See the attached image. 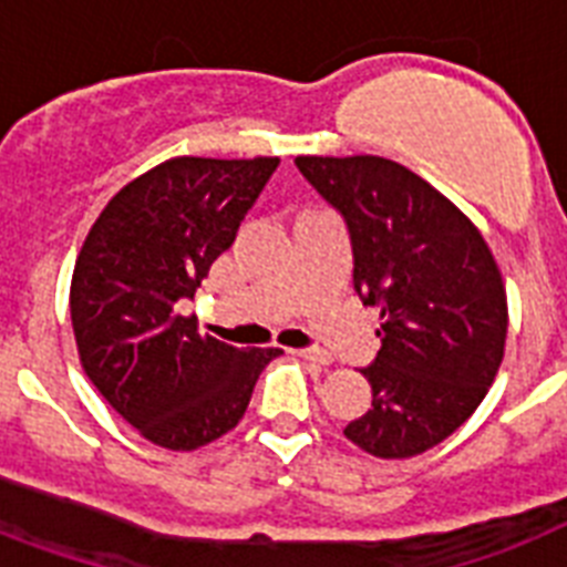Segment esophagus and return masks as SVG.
I'll list each match as a JSON object with an SVG mask.
<instances>
[{"label":"esophagus","mask_w":567,"mask_h":567,"mask_svg":"<svg viewBox=\"0 0 567 567\" xmlns=\"http://www.w3.org/2000/svg\"><path fill=\"white\" fill-rule=\"evenodd\" d=\"M297 354L302 357V360H311V363H317V365L331 363V354H328V351H322V349H299Z\"/></svg>","instance_id":"34e87169"}]
</instances>
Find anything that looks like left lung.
I'll return each mask as SVG.
<instances>
[{
    "label": "left lung",
    "mask_w": 567,
    "mask_h": 567,
    "mask_svg": "<svg viewBox=\"0 0 567 567\" xmlns=\"http://www.w3.org/2000/svg\"><path fill=\"white\" fill-rule=\"evenodd\" d=\"M293 164L346 218L354 291L380 306L363 369L372 409L346 437L374 458H412L453 435L498 374L507 293L478 227L406 166L378 155Z\"/></svg>",
    "instance_id": "8db88e82"
}]
</instances>
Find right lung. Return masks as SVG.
Returning <instances> with one entry per match:
<instances>
[{
  "label": "right lung",
  "mask_w": 567,
  "mask_h": 567,
  "mask_svg": "<svg viewBox=\"0 0 567 567\" xmlns=\"http://www.w3.org/2000/svg\"><path fill=\"white\" fill-rule=\"evenodd\" d=\"M279 158H169L130 181L83 241L71 326L97 392L146 441L189 453L245 415L282 349H236L181 317Z\"/></svg>",
  "instance_id": "1"
}]
</instances>
